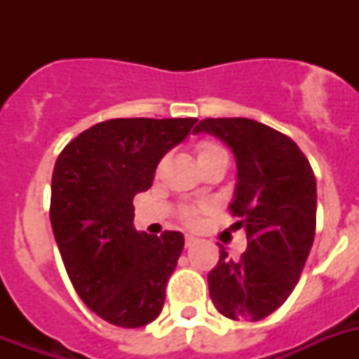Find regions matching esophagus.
Masks as SVG:
<instances>
[{"instance_id":"obj_1","label":"esophagus","mask_w":359,"mask_h":359,"mask_svg":"<svg viewBox=\"0 0 359 359\" xmlns=\"http://www.w3.org/2000/svg\"><path fill=\"white\" fill-rule=\"evenodd\" d=\"M197 242V238L194 235H186L184 236V244H186V248H191V245L196 244Z\"/></svg>"}]
</instances>
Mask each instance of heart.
Returning a JSON list of instances; mask_svg holds the SVG:
<instances>
[{
    "label": "heart",
    "mask_w": 359,
    "mask_h": 359,
    "mask_svg": "<svg viewBox=\"0 0 359 359\" xmlns=\"http://www.w3.org/2000/svg\"><path fill=\"white\" fill-rule=\"evenodd\" d=\"M224 149L212 141H199L196 145V154H197V162H203V160H207V158H212L216 154H224ZM180 219L184 222V224H194V218H196V208L191 207H184L179 212Z\"/></svg>",
    "instance_id": "obj_1"
}]
</instances>
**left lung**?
<instances>
[{
	"instance_id": "left-lung-1",
	"label": "left lung",
	"mask_w": 359,
	"mask_h": 359,
	"mask_svg": "<svg viewBox=\"0 0 359 359\" xmlns=\"http://www.w3.org/2000/svg\"><path fill=\"white\" fill-rule=\"evenodd\" d=\"M194 130L235 152L238 184L229 210L248 236L238 261L219 250L208 272L210 298L224 317L255 323L283 306L306 266L317 229L315 173L300 147L266 124L219 117Z\"/></svg>"
}]
</instances>
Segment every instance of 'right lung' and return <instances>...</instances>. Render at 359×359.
Here are the masks:
<instances>
[{"instance_id": "obj_1", "label": "right lung", "mask_w": 359, "mask_h": 359, "mask_svg": "<svg viewBox=\"0 0 359 359\" xmlns=\"http://www.w3.org/2000/svg\"><path fill=\"white\" fill-rule=\"evenodd\" d=\"M197 119H109L70 141L52 175L50 222L83 304L106 323L140 328L162 313L184 236L137 233L134 196Z\"/></svg>"}]
</instances>
